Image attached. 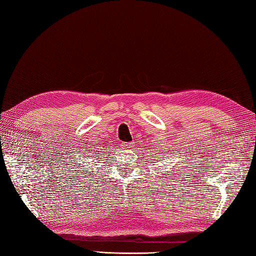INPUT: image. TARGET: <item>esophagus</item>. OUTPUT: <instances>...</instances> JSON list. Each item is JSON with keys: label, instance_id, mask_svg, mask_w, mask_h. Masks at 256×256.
Returning a JSON list of instances; mask_svg holds the SVG:
<instances>
[{"label": "esophagus", "instance_id": "esophagus-1", "mask_svg": "<svg viewBox=\"0 0 256 256\" xmlns=\"http://www.w3.org/2000/svg\"><path fill=\"white\" fill-rule=\"evenodd\" d=\"M121 146L124 150H130L131 148H133V143H123Z\"/></svg>", "mask_w": 256, "mask_h": 256}]
</instances>
